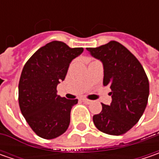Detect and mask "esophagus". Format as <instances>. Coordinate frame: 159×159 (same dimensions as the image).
I'll list each match as a JSON object with an SVG mask.
<instances>
[{
  "mask_svg": "<svg viewBox=\"0 0 159 159\" xmlns=\"http://www.w3.org/2000/svg\"><path fill=\"white\" fill-rule=\"evenodd\" d=\"M82 101L85 102V103H88V104H90L91 102H92V101L91 100H89V99H86V98H84V99H82Z\"/></svg>",
  "mask_w": 159,
  "mask_h": 159,
  "instance_id": "obj_1",
  "label": "esophagus"
}]
</instances>
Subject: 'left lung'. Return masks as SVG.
I'll return each mask as SVG.
<instances>
[{
    "label": "left lung",
    "instance_id": "8db88e82",
    "mask_svg": "<svg viewBox=\"0 0 159 159\" xmlns=\"http://www.w3.org/2000/svg\"><path fill=\"white\" fill-rule=\"evenodd\" d=\"M87 50L102 63L103 86L111 89L112 101L110 105L102 103V111L93 117L94 124L102 133L123 134L139 121L148 103L150 85L143 67L115 40Z\"/></svg>",
    "mask_w": 159,
    "mask_h": 159
}]
</instances>
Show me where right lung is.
I'll return each mask as SVG.
<instances>
[{
	"instance_id": "right-lung-1",
	"label": "right lung",
	"mask_w": 159,
	"mask_h": 159,
	"mask_svg": "<svg viewBox=\"0 0 159 159\" xmlns=\"http://www.w3.org/2000/svg\"><path fill=\"white\" fill-rule=\"evenodd\" d=\"M83 50L54 40L39 48L23 68L18 84L19 107L40 137H58L70 125V111L78 99L61 97L57 87L65 79L70 62Z\"/></svg>"
}]
</instances>
